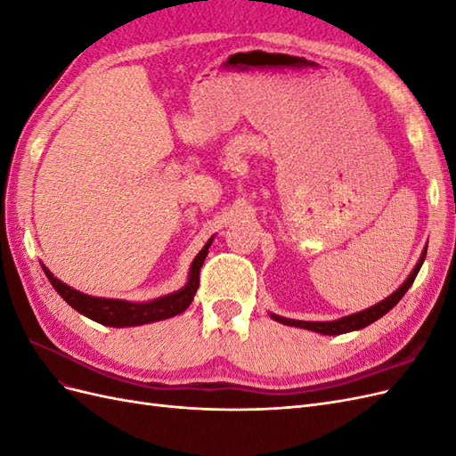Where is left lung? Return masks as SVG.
<instances>
[{
	"label": "left lung",
	"mask_w": 456,
	"mask_h": 456,
	"mask_svg": "<svg viewBox=\"0 0 456 456\" xmlns=\"http://www.w3.org/2000/svg\"><path fill=\"white\" fill-rule=\"evenodd\" d=\"M424 258H426V249L422 251L420 260L417 262V266L412 268V272L409 273V278L403 281V285L395 289V291L388 298H384L382 302H379V305L370 306L367 310H362V312L346 315V317H340V320H335V322H298V320H289V317H281L275 314H270V315H272V320L280 322L283 325L308 329V330H314V333H322V335H342V333H350V330H360L370 323H375L377 320H380L384 314H388L397 305V302L403 298V295L409 291L412 281H415Z\"/></svg>",
	"instance_id": "1"
}]
</instances>
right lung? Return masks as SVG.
I'll return each mask as SVG.
<instances>
[{
  "mask_svg": "<svg viewBox=\"0 0 456 456\" xmlns=\"http://www.w3.org/2000/svg\"><path fill=\"white\" fill-rule=\"evenodd\" d=\"M211 243H213V238L205 243L203 249L198 253L194 262H191L188 283L183 289H178V291L171 295H165L150 302L99 298V297L79 293L76 289L68 287L66 283L54 278L44 265H41V268H44L51 285L54 287V291H57L74 310L89 317V320L108 327H134V325H144V323L159 322V320H169L173 315L183 314L191 305V300H194V295L200 287V270L203 266L207 253H209Z\"/></svg>",
  "mask_w": 456,
  "mask_h": 456,
  "instance_id": "1",
  "label": "right lung"
}]
</instances>
